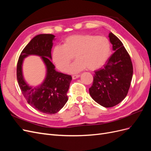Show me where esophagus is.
Listing matches in <instances>:
<instances>
[{
    "mask_svg": "<svg viewBox=\"0 0 151 151\" xmlns=\"http://www.w3.org/2000/svg\"><path fill=\"white\" fill-rule=\"evenodd\" d=\"M80 76H81L80 75H74V76H72V79H76L77 78H79Z\"/></svg>",
    "mask_w": 151,
    "mask_h": 151,
    "instance_id": "esophagus-1",
    "label": "esophagus"
}]
</instances>
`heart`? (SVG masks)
Returning a JSON list of instances; mask_svg holds the SVG:
<instances>
[{"label":"heart","instance_id":"obj_1","mask_svg":"<svg viewBox=\"0 0 151 151\" xmlns=\"http://www.w3.org/2000/svg\"><path fill=\"white\" fill-rule=\"evenodd\" d=\"M111 55V44L104 36L75 35L65 39L63 45H56L52 50V60L58 70L66 72L74 57L77 61L68 72L75 74L88 68L98 69L106 63Z\"/></svg>","mask_w":151,"mask_h":151}]
</instances>
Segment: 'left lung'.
I'll return each instance as SVG.
<instances>
[{"mask_svg":"<svg viewBox=\"0 0 151 151\" xmlns=\"http://www.w3.org/2000/svg\"><path fill=\"white\" fill-rule=\"evenodd\" d=\"M108 37L115 52L103 68L94 72L89 89L91 98L105 108L115 106L125 99L133 76L131 59L123 43L111 32Z\"/></svg>","mask_w":151,"mask_h":151,"instance_id":"left-lung-1","label":"left lung"}]
</instances>
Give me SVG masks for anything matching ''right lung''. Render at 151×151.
I'll return each mask as SVG.
<instances>
[{
  "instance_id": "obj_1",
  "label": "right lung",
  "mask_w": 151,
  "mask_h": 151,
  "mask_svg": "<svg viewBox=\"0 0 151 151\" xmlns=\"http://www.w3.org/2000/svg\"><path fill=\"white\" fill-rule=\"evenodd\" d=\"M55 37L52 34L35 36L22 51L17 65V83L27 102L36 110L49 115L57 113L64 106L68 101L67 93L72 81L71 76L57 72L51 62ZM29 55L40 56L46 67L45 78L37 86L27 83L22 73L24 59Z\"/></svg>"
}]
</instances>
